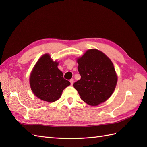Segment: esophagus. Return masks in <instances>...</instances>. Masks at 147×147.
Masks as SVG:
<instances>
[{"mask_svg": "<svg viewBox=\"0 0 147 147\" xmlns=\"http://www.w3.org/2000/svg\"><path fill=\"white\" fill-rule=\"evenodd\" d=\"M70 82L71 84H72H72H74V79H71L70 80Z\"/></svg>", "mask_w": 147, "mask_h": 147, "instance_id": "34e87169", "label": "esophagus"}]
</instances>
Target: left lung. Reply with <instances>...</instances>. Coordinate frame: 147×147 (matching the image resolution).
Instances as JSON below:
<instances>
[{"label":"left lung","instance_id":"8db88e82","mask_svg":"<svg viewBox=\"0 0 147 147\" xmlns=\"http://www.w3.org/2000/svg\"><path fill=\"white\" fill-rule=\"evenodd\" d=\"M81 79L74 87L82 100L88 105L97 106L108 100L116 88L118 76L113 64L103 52L89 49L77 58Z\"/></svg>","mask_w":147,"mask_h":147}]
</instances>
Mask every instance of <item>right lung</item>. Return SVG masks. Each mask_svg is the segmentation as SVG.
I'll list each match as a JSON object with an SVG mask.
<instances>
[{
    "label": "right lung",
    "mask_w": 147,
    "mask_h": 147,
    "mask_svg": "<svg viewBox=\"0 0 147 147\" xmlns=\"http://www.w3.org/2000/svg\"><path fill=\"white\" fill-rule=\"evenodd\" d=\"M58 65L59 62L53 61L48 53L43 55L34 65L29 76V84L37 98L48 102H55L70 84L64 78Z\"/></svg>",
    "instance_id": "1"
}]
</instances>
